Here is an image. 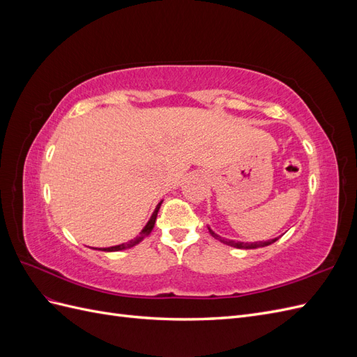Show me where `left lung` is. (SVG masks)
<instances>
[{
  "label": "left lung",
  "mask_w": 357,
  "mask_h": 357,
  "mask_svg": "<svg viewBox=\"0 0 357 357\" xmlns=\"http://www.w3.org/2000/svg\"><path fill=\"white\" fill-rule=\"evenodd\" d=\"M208 231H210V234L214 236L215 240H219V241H222V243H225V244H228V245H231V247H236V248H257V247H265V245H269V244H273V243H275L278 238H274V240H268V241H259V243H236V241H232V240H223L222 236H219L218 234H214L210 228H208Z\"/></svg>",
  "instance_id": "obj_1"
}]
</instances>
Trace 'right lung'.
I'll return each instance as SVG.
<instances>
[{"label": "right lung", "instance_id": "right-lung-1", "mask_svg": "<svg viewBox=\"0 0 357 357\" xmlns=\"http://www.w3.org/2000/svg\"><path fill=\"white\" fill-rule=\"evenodd\" d=\"M160 204H162V201L158 204V207L155 208V211H153V214H152V218H150V220H149L147 225L144 226V229H143L142 232H139V235L137 236V238H134V240H131V241H128V243H123V244H119V245L107 247V248H100V250H102V252H119V250H125V248L134 247L135 244H138L139 241L144 240L146 236H147L150 232H152V229H153L155 222H156V215H158V211H159V208H160Z\"/></svg>", "mask_w": 357, "mask_h": 357}]
</instances>
